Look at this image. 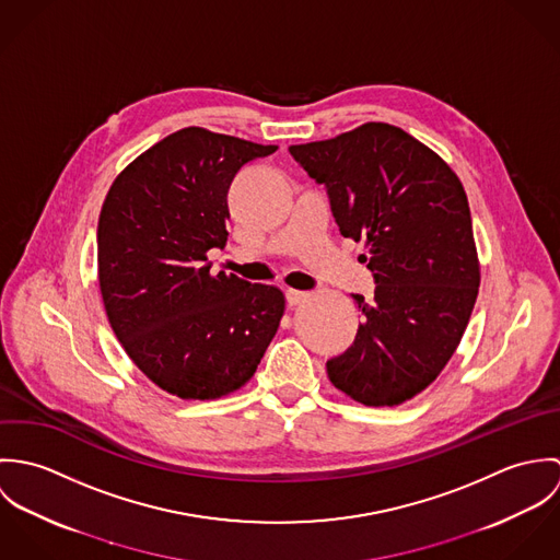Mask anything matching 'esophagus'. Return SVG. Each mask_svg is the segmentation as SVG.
<instances>
[{
  "label": "esophagus",
  "mask_w": 560,
  "mask_h": 560,
  "mask_svg": "<svg viewBox=\"0 0 560 560\" xmlns=\"http://www.w3.org/2000/svg\"><path fill=\"white\" fill-rule=\"evenodd\" d=\"M306 300H308V293H304V291H295V289L287 291V304L289 306H298V304H302Z\"/></svg>",
  "instance_id": "obj_1"
}]
</instances>
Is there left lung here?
Here are the masks:
<instances>
[{
  "instance_id": "1",
  "label": "left lung",
  "mask_w": 560,
  "mask_h": 560,
  "mask_svg": "<svg viewBox=\"0 0 560 560\" xmlns=\"http://www.w3.org/2000/svg\"><path fill=\"white\" fill-rule=\"evenodd\" d=\"M289 151L327 187L340 233L364 241L360 260L377 282L371 300L353 295L364 319L327 360V377L362 405H400L444 371L479 295L466 189L435 151L388 122Z\"/></svg>"
}]
</instances>
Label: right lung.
Here are the masks:
<instances>
[{
	"mask_svg": "<svg viewBox=\"0 0 560 560\" xmlns=\"http://www.w3.org/2000/svg\"><path fill=\"white\" fill-rule=\"evenodd\" d=\"M278 147L185 127L131 161L98 215V289L133 364L185 400L226 397L256 373L284 315L276 287L211 273L226 245L229 187Z\"/></svg>",
	"mask_w": 560,
	"mask_h": 560,
	"instance_id": "right-lung-1",
	"label": "right lung"
}]
</instances>
